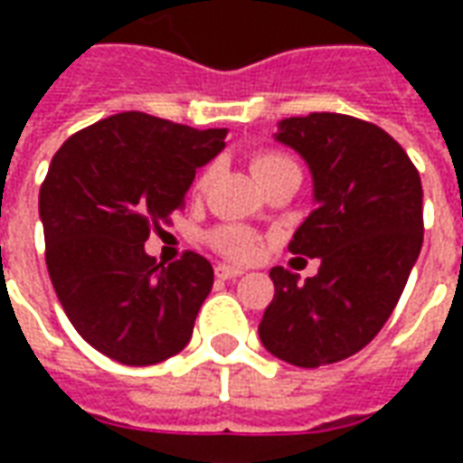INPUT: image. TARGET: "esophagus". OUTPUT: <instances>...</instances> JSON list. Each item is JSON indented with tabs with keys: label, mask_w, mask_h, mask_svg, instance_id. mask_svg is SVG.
<instances>
[{
	"label": "esophagus",
	"mask_w": 463,
	"mask_h": 463,
	"mask_svg": "<svg viewBox=\"0 0 463 463\" xmlns=\"http://www.w3.org/2000/svg\"><path fill=\"white\" fill-rule=\"evenodd\" d=\"M242 268H235V265H225V262H222V265H218V268H215V275H218V278H221V280H231V278H241L242 275Z\"/></svg>",
	"instance_id": "obj_1"
}]
</instances>
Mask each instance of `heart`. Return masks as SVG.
<instances>
[{
	"label": "heart",
	"mask_w": 463,
	"mask_h": 463,
	"mask_svg": "<svg viewBox=\"0 0 463 463\" xmlns=\"http://www.w3.org/2000/svg\"><path fill=\"white\" fill-rule=\"evenodd\" d=\"M292 165L295 163L290 158L278 156V153H260V156L252 158V173H255V178L260 183L265 178H270L272 173L282 171V168H292ZM213 245L221 252H225L228 258L250 260L260 250V238L252 231H248V228L231 222V225H221L218 231L213 232Z\"/></svg>",
	"instance_id": "b5f03b06"
}]
</instances>
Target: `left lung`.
Segmentation results:
<instances>
[{
    "instance_id": "obj_1",
    "label": "left lung",
    "mask_w": 463,
    "mask_h": 463,
    "mask_svg": "<svg viewBox=\"0 0 463 463\" xmlns=\"http://www.w3.org/2000/svg\"><path fill=\"white\" fill-rule=\"evenodd\" d=\"M275 141L310 168L315 211L288 248L320 270L300 282L272 268L258 335L278 359L315 369L369 345L397 307L424 238L421 181L389 133L352 116L282 118Z\"/></svg>"
}]
</instances>
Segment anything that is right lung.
I'll return each mask as SVG.
<instances>
[{
    "label": "right lung",
    "mask_w": 463,
    "mask_h": 463,
    "mask_svg": "<svg viewBox=\"0 0 463 463\" xmlns=\"http://www.w3.org/2000/svg\"><path fill=\"white\" fill-rule=\"evenodd\" d=\"M225 136L126 111L74 133L52 158L39 191L49 278L76 332L106 357L146 367L191 342L211 262L185 252L161 265L143 242Z\"/></svg>",
    "instance_id": "1"
}]
</instances>
